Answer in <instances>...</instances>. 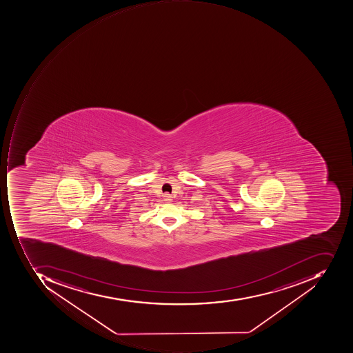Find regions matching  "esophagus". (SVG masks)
I'll return each instance as SVG.
<instances>
[{"label":"esophagus","instance_id":"1","mask_svg":"<svg viewBox=\"0 0 353 353\" xmlns=\"http://www.w3.org/2000/svg\"><path fill=\"white\" fill-rule=\"evenodd\" d=\"M163 197H164V201H172V196L170 195V194H168V193H165L163 195Z\"/></svg>","mask_w":353,"mask_h":353}]
</instances>
